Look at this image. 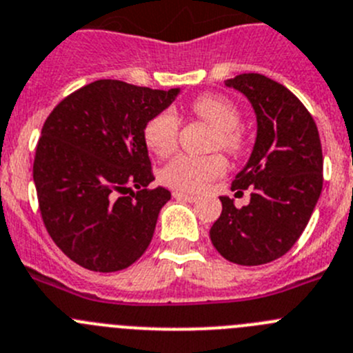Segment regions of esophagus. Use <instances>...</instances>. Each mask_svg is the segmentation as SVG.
Returning <instances> with one entry per match:
<instances>
[{"instance_id":"34e87169","label":"esophagus","mask_w":353,"mask_h":353,"mask_svg":"<svg viewBox=\"0 0 353 353\" xmlns=\"http://www.w3.org/2000/svg\"><path fill=\"white\" fill-rule=\"evenodd\" d=\"M172 195H174V199H177V200H188V202H196V200H199V196L190 195V193H184V192H174Z\"/></svg>"}]
</instances>
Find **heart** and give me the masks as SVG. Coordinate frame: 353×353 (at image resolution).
I'll return each instance as SVG.
<instances>
[{"label": "heart", "mask_w": 353, "mask_h": 353, "mask_svg": "<svg viewBox=\"0 0 353 353\" xmlns=\"http://www.w3.org/2000/svg\"><path fill=\"white\" fill-rule=\"evenodd\" d=\"M192 109L196 116L216 126L212 145L221 148L230 154H239L246 145V137L239 128L241 112L228 98L220 94H200L192 101ZM148 148L158 157H169L174 153L179 141V119L174 110H161L153 119H149L144 130ZM227 160L221 154L195 157L179 154L161 170V181L170 188L181 192H200L212 179L223 176Z\"/></svg>", "instance_id": "heart-1"}]
</instances>
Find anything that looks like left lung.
Here are the masks:
<instances>
[{
  "instance_id": "1",
  "label": "left lung",
  "mask_w": 353,
  "mask_h": 353,
  "mask_svg": "<svg viewBox=\"0 0 353 353\" xmlns=\"http://www.w3.org/2000/svg\"><path fill=\"white\" fill-rule=\"evenodd\" d=\"M256 114V141L232 190H252L236 208L220 196L221 214L209 236L223 259L262 265L283 256L299 239L322 193L323 157L319 128L303 101L283 84L260 74L228 79Z\"/></svg>"
}]
</instances>
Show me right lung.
Instances as JSON below:
<instances>
[{"label": "right lung", "instance_id": "right-lung-1", "mask_svg": "<svg viewBox=\"0 0 353 353\" xmlns=\"http://www.w3.org/2000/svg\"><path fill=\"white\" fill-rule=\"evenodd\" d=\"M177 94L101 79L43 123L33 163L38 205L56 246L84 269L121 271L148 250L170 192L148 188L154 176L144 130Z\"/></svg>", "mask_w": 353, "mask_h": 353}]
</instances>
